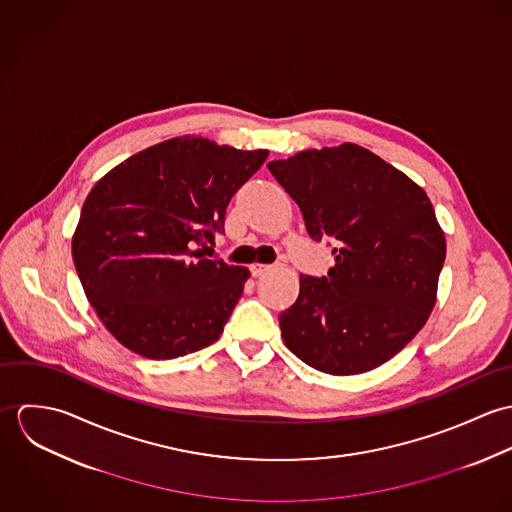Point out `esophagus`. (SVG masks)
I'll return each mask as SVG.
<instances>
[{
    "label": "esophagus",
    "instance_id": "obj_1",
    "mask_svg": "<svg viewBox=\"0 0 512 512\" xmlns=\"http://www.w3.org/2000/svg\"><path fill=\"white\" fill-rule=\"evenodd\" d=\"M270 268H272V266H268V264H260V262H256V264H252V266H250V272H252V276H254V278H258V276L266 274Z\"/></svg>",
    "mask_w": 512,
    "mask_h": 512
}]
</instances>
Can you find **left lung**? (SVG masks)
<instances>
[{"instance_id":"left-lung-1","label":"left lung","mask_w":512,"mask_h":512,"mask_svg":"<svg viewBox=\"0 0 512 512\" xmlns=\"http://www.w3.org/2000/svg\"><path fill=\"white\" fill-rule=\"evenodd\" d=\"M313 240L333 238L327 278L299 276L280 313L286 347L335 376L368 372L400 353L438 299L445 236L426 191L351 142L268 163Z\"/></svg>"}]
</instances>
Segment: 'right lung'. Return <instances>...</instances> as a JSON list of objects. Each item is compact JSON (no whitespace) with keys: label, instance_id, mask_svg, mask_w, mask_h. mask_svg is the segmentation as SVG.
I'll list each match as a JSON object with an SVG mask.
<instances>
[{"label":"right lung","instance_id":"1","mask_svg":"<svg viewBox=\"0 0 512 512\" xmlns=\"http://www.w3.org/2000/svg\"><path fill=\"white\" fill-rule=\"evenodd\" d=\"M268 149L177 136L146 147L90 189L74 228L73 260L86 299L132 353L167 361L222 335L248 268L203 258L232 195Z\"/></svg>","mask_w":512,"mask_h":512}]
</instances>
